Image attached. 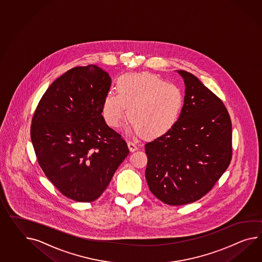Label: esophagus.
Instances as JSON below:
<instances>
[{
	"mask_svg": "<svg viewBox=\"0 0 262 262\" xmlns=\"http://www.w3.org/2000/svg\"><path fill=\"white\" fill-rule=\"evenodd\" d=\"M128 149H129V151L130 152H134L135 150H137L138 149V147H137V145L136 144H134L133 142H128Z\"/></svg>",
	"mask_w": 262,
	"mask_h": 262,
	"instance_id": "1",
	"label": "esophagus"
}]
</instances>
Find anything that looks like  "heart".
<instances>
[{
	"label": "heart",
	"mask_w": 262,
	"mask_h": 262,
	"mask_svg": "<svg viewBox=\"0 0 262 262\" xmlns=\"http://www.w3.org/2000/svg\"><path fill=\"white\" fill-rule=\"evenodd\" d=\"M116 94L110 92L102 101L103 119L117 128L127 115L128 129L147 137L168 133L178 122L184 96L175 84L149 73L126 74L116 81Z\"/></svg>",
	"instance_id": "1"
}]
</instances>
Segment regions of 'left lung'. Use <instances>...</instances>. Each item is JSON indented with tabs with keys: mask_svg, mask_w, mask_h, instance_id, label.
<instances>
[{
	"mask_svg": "<svg viewBox=\"0 0 262 262\" xmlns=\"http://www.w3.org/2000/svg\"><path fill=\"white\" fill-rule=\"evenodd\" d=\"M177 72L185 86L178 122L145 145L149 190L169 205L204 197L232 158V123L224 103L191 73Z\"/></svg>",
	"mask_w": 262,
	"mask_h": 262,
	"instance_id": "8db88e82",
	"label": "left lung"
}]
</instances>
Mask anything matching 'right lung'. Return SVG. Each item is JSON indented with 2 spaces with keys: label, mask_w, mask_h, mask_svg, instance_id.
Segmentation results:
<instances>
[{
  "label": "right lung",
  "mask_w": 262,
  "mask_h": 262,
  "mask_svg": "<svg viewBox=\"0 0 262 262\" xmlns=\"http://www.w3.org/2000/svg\"><path fill=\"white\" fill-rule=\"evenodd\" d=\"M111 83L97 65L72 68L48 87L33 115L30 134L39 166L77 202L98 198L129 152L101 115Z\"/></svg>",
  "instance_id": "right-lung-1"
}]
</instances>
